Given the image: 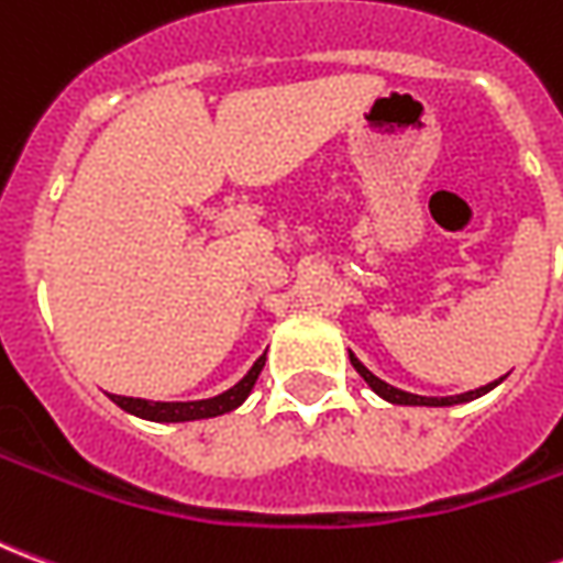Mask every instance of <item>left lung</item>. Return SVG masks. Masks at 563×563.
I'll list each match as a JSON object with an SVG mask.
<instances>
[{
    "mask_svg": "<svg viewBox=\"0 0 563 563\" xmlns=\"http://www.w3.org/2000/svg\"><path fill=\"white\" fill-rule=\"evenodd\" d=\"M350 362H353V367L362 374V379H365L371 389L377 391L379 398H386L389 404H404V407H452V404H467L473 401V398H479V395H485V391H492L500 383V379H495V383H488V386H479V389L473 391H464V395H449V398H424V395H413V391H404V389H395V386H389L386 379L374 377L371 371H367L358 358H355L353 353H350Z\"/></svg>",
    "mask_w": 563,
    "mask_h": 563,
    "instance_id": "1",
    "label": "left lung"
}]
</instances>
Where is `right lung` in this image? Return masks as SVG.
Masks as SVG:
<instances>
[{
  "label": "right lung",
  "instance_id": "1",
  "mask_svg": "<svg viewBox=\"0 0 563 563\" xmlns=\"http://www.w3.org/2000/svg\"><path fill=\"white\" fill-rule=\"evenodd\" d=\"M262 367H265V355H258L256 365L246 371V377L241 383H234L232 389L213 395V398H205V401H144V398H123V395H111V401L120 410L139 416V419H147V422H196V419L232 413L234 407H241L246 401V395L256 386Z\"/></svg>",
  "mask_w": 563,
  "mask_h": 563
}]
</instances>
